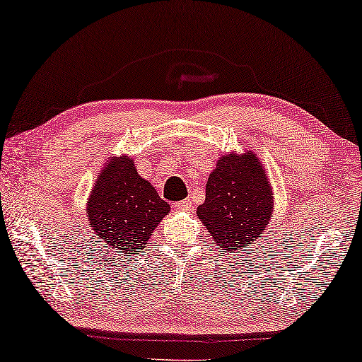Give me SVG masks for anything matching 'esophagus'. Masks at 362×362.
Returning a JSON list of instances; mask_svg holds the SVG:
<instances>
[{
    "label": "esophagus",
    "mask_w": 362,
    "mask_h": 362,
    "mask_svg": "<svg viewBox=\"0 0 362 362\" xmlns=\"http://www.w3.org/2000/svg\"><path fill=\"white\" fill-rule=\"evenodd\" d=\"M192 206V200L191 199H185V200H180V202L175 204V209L176 210H181V211H189Z\"/></svg>",
    "instance_id": "34e87169"
}]
</instances>
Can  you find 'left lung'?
I'll return each mask as SVG.
<instances>
[{
	"label": "left lung",
	"instance_id": "obj_1",
	"mask_svg": "<svg viewBox=\"0 0 362 362\" xmlns=\"http://www.w3.org/2000/svg\"><path fill=\"white\" fill-rule=\"evenodd\" d=\"M272 197L257 153H228L209 176L205 202L199 205L197 216L221 250L239 253L262 239L272 215Z\"/></svg>",
	"mask_w": 362,
	"mask_h": 362
}]
</instances>
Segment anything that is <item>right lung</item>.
Masks as SVG:
<instances>
[{"mask_svg":"<svg viewBox=\"0 0 362 362\" xmlns=\"http://www.w3.org/2000/svg\"><path fill=\"white\" fill-rule=\"evenodd\" d=\"M168 211V202L138 175L134 160L127 156L112 157L104 165L86 202L88 221L100 245L98 250L127 258L144 248Z\"/></svg>","mask_w":362,"mask_h":362,"instance_id":"right-lung-1","label":"right lung"}]
</instances>
